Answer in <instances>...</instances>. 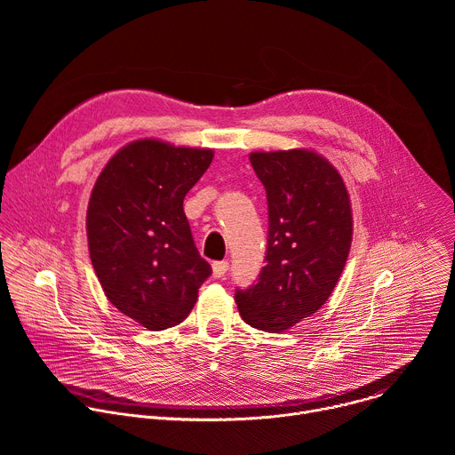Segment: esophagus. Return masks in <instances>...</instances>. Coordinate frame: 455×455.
Returning a JSON list of instances; mask_svg holds the SVG:
<instances>
[{
	"label": "esophagus",
	"instance_id": "obj_1",
	"mask_svg": "<svg viewBox=\"0 0 455 455\" xmlns=\"http://www.w3.org/2000/svg\"><path fill=\"white\" fill-rule=\"evenodd\" d=\"M227 270H228V263L227 261H216L212 265V275L214 277H223L227 274Z\"/></svg>",
	"mask_w": 455,
	"mask_h": 455
}]
</instances>
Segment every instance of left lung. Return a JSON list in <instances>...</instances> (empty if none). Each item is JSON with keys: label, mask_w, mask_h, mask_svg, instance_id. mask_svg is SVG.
<instances>
[{"label": "left lung", "mask_w": 455, "mask_h": 455, "mask_svg": "<svg viewBox=\"0 0 455 455\" xmlns=\"http://www.w3.org/2000/svg\"><path fill=\"white\" fill-rule=\"evenodd\" d=\"M250 164L267 190V265L234 299L251 328L279 333L335 290L353 239L351 204L342 176L313 151L251 153Z\"/></svg>", "instance_id": "left-lung-1"}]
</instances>
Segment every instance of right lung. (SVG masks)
Returning <instances> with one entry per match:
<instances>
[{
	"label": "right lung",
	"mask_w": 455,
	"mask_h": 455,
	"mask_svg": "<svg viewBox=\"0 0 455 455\" xmlns=\"http://www.w3.org/2000/svg\"><path fill=\"white\" fill-rule=\"evenodd\" d=\"M212 156L211 149L137 140L108 162L93 187L92 265L108 300L151 331L183 322L212 274L183 212L185 194Z\"/></svg>",
	"instance_id": "obj_1"
}]
</instances>
